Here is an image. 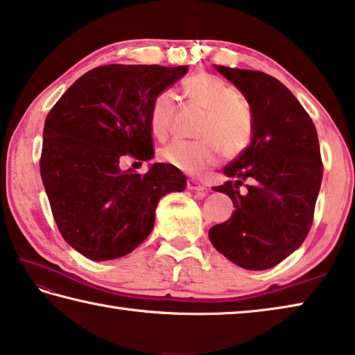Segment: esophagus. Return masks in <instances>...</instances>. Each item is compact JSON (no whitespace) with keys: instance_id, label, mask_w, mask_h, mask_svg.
Masks as SVG:
<instances>
[{"instance_id":"34e87169","label":"esophagus","mask_w":355,"mask_h":355,"mask_svg":"<svg viewBox=\"0 0 355 355\" xmlns=\"http://www.w3.org/2000/svg\"><path fill=\"white\" fill-rule=\"evenodd\" d=\"M188 189L189 191H207V186L202 184L199 180L196 178H189L188 180Z\"/></svg>"}]
</instances>
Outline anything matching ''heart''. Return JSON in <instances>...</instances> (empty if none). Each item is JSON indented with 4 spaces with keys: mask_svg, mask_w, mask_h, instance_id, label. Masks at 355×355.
Returning a JSON list of instances; mask_svg holds the SVG:
<instances>
[{
    "mask_svg": "<svg viewBox=\"0 0 355 355\" xmlns=\"http://www.w3.org/2000/svg\"><path fill=\"white\" fill-rule=\"evenodd\" d=\"M191 105L205 110L197 136L200 139H173L161 150V159L184 173H199L218 164L220 155L236 158L250 147L255 136V114L248 100L230 83L211 73H196L183 81ZM177 103L173 92L164 89L150 106V128L166 137L172 128Z\"/></svg>",
    "mask_w": 355,
    "mask_h": 355,
    "instance_id": "obj_1",
    "label": "heart"
}]
</instances>
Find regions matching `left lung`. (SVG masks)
<instances>
[{
	"label": "left lung",
	"instance_id": "1",
	"mask_svg": "<svg viewBox=\"0 0 355 355\" xmlns=\"http://www.w3.org/2000/svg\"><path fill=\"white\" fill-rule=\"evenodd\" d=\"M243 92L255 114L250 147L228 164L216 186L235 207L230 219L209 228L222 255L250 271L272 268L307 238L322 182L320 142L297 98L274 76L216 65Z\"/></svg>",
	"mask_w": 355,
	"mask_h": 355
}]
</instances>
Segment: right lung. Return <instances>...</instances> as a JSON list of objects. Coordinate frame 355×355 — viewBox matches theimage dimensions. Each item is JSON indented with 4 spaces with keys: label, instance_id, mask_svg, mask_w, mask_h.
I'll return each instance as SVG.
<instances>
[{
    "label": "right lung",
    "instance_id": "right-lung-1",
    "mask_svg": "<svg viewBox=\"0 0 355 355\" xmlns=\"http://www.w3.org/2000/svg\"><path fill=\"white\" fill-rule=\"evenodd\" d=\"M188 67L110 64L71 84L45 119L40 175L62 238L89 260L135 250L155 224V209L186 177L156 163L147 173L120 171L123 158H153L150 106Z\"/></svg>",
    "mask_w": 355,
    "mask_h": 355
}]
</instances>
